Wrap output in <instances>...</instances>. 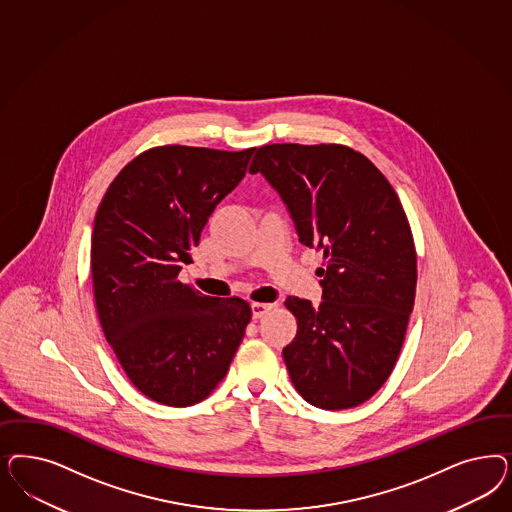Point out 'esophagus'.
<instances>
[{
    "label": "esophagus",
    "instance_id": "1",
    "mask_svg": "<svg viewBox=\"0 0 512 512\" xmlns=\"http://www.w3.org/2000/svg\"><path fill=\"white\" fill-rule=\"evenodd\" d=\"M252 316L254 318H262L265 314L269 313L271 309H275V303H252Z\"/></svg>",
    "mask_w": 512,
    "mask_h": 512
}]
</instances>
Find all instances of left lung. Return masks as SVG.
I'll return each instance as SVG.
<instances>
[{
    "mask_svg": "<svg viewBox=\"0 0 512 512\" xmlns=\"http://www.w3.org/2000/svg\"><path fill=\"white\" fill-rule=\"evenodd\" d=\"M250 173L281 194L299 241L324 254V301L290 296L292 384L326 411L362 405L396 367L416 294V248L396 190L362 152L337 143H275Z\"/></svg>",
    "mask_w": 512,
    "mask_h": 512,
    "instance_id": "8db88e82",
    "label": "left lung"
}]
</instances>
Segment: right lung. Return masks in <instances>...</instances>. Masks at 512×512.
Here are the masks:
<instances>
[{
	"label": "right lung",
	"instance_id": "obj_1",
	"mask_svg": "<svg viewBox=\"0 0 512 512\" xmlns=\"http://www.w3.org/2000/svg\"><path fill=\"white\" fill-rule=\"evenodd\" d=\"M252 154L154 147L122 167L99 203L90 248L99 324L126 377L156 403L190 407L209 396L252 318L245 299L179 281Z\"/></svg>",
	"mask_w": 512,
	"mask_h": 512
}]
</instances>
